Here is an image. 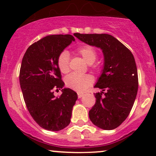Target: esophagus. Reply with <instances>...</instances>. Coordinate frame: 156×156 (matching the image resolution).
Listing matches in <instances>:
<instances>
[{
    "instance_id": "34e87169",
    "label": "esophagus",
    "mask_w": 156,
    "mask_h": 156,
    "mask_svg": "<svg viewBox=\"0 0 156 156\" xmlns=\"http://www.w3.org/2000/svg\"><path fill=\"white\" fill-rule=\"evenodd\" d=\"M77 94H78V98H81V97L83 96V93L78 92V93H77Z\"/></svg>"
}]
</instances>
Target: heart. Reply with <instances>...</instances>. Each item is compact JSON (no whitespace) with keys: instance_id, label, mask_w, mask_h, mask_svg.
Masks as SVG:
<instances>
[{"instance_id":"1","label":"heart","mask_w":156,"mask_h":156,"mask_svg":"<svg viewBox=\"0 0 156 156\" xmlns=\"http://www.w3.org/2000/svg\"><path fill=\"white\" fill-rule=\"evenodd\" d=\"M76 53L80 55L87 64H92L98 58V52L90 45H82L76 50ZM57 65L60 72L66 74L69 71V56L67 51H62L57 57ZM97 69H101V65L97 64L94 65ZM66 87L78 92H82L89 88L93 83V78L90 75L73 74L69 75L64 80Z\"/></svg>"}]
</instances>
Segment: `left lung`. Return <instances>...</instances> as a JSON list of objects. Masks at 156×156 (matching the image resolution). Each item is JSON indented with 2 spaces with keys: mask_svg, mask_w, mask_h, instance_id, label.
<instances>
[{
  "mask_svg": "<svg viewBox=\"0 0 156 156\" xmlns=\"http://www.w3.org/2000/svg\"><path fill=\"white\" fill-rule=\"evenodd\" d=\"M76 37L89 45L103 50L104 68L94 86L103 92L94 93L96 102L89 116L98 128L114 129L128 117L137 94L139 79L133 55L112 35L76 33Z\"/></svg>",
  "mask_w": 156,
  "mask_h": 156,
  "instance_id": "obj_1",
  "label": "left lung"
}]
</instances>
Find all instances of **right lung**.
<instances>
[{
  "instance_id": "1",
  "label": "right lung",
  "mask_w": 156,
  "mask_h": 156,
  "mask_svg": "<svg viewBox=\"0 0 156 156\" xmlns=\"http://www.w3.org/2000/svg\"><path fill=\"white\" fill-rule=\"evenodd\" d=\"M73 41L70 34L47 36L30 45L23 55L19 76L23 98L31 117L45 130L58 131L70 122L76 92L64 89L59 97L53 93L64 87L57 57Z\"/></svg>"
}]
</instances>
